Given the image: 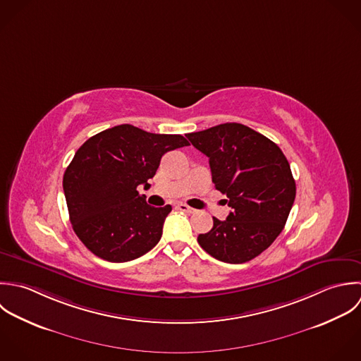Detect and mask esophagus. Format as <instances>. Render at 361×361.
<instances>
[{
    "label": "esophagus",
    "instance_id": "obj_1",
    "mask_svg": "<svg viewBox=\"0 0 361 361\" xmlns=\"http://www.w3.org/2000/svg\"><path fill=\"white\" fill-rule=\"evenodd\" d=\"M178 209H179V210H182V212H185V213H189V214H193V213L196 212L195 209H192V207H189L188 204H183V203L178 204Z\"/></svg>",
    "mask_w": 361,
    "mask_h": 361
}]
</instances>
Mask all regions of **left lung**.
Wrapping results in <instances>:
<instances>
[{
    "instance_id": "left-lung-1",
    "label": "left lung",
    "mask_w": 361,
    "mask_h": 361,
    "mask_svg": "<svg viewBox=\"0 0 361 361\" xmlns=\"http://www.w3.org/2000/svg\"><path fill=\"white\" fill-rule=\"evenodd\" d=\"M209 157L213 183L227 195V220L213 217V228L199 245L226 263H245L283 231L295 199V182L283 151L271 140L240 123H224L186 135Z\"/></svg>"
}]
</instances>
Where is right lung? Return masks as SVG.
Returning a JSON list of instances; mask_svg holds the SVG:
<instances>
[{
    "label": "right lung",
    "instance_id": "add662e5",
    "mask_svg": "<svg viewBox=\"0 0 361 361\" xmlns=\"http://www.w3.org/2000/svg\"><path fill=\"white\" fill-rule=\"evenodd\" d=\"M189 145L180 134H154L121 124L88 138L63 178L70 221L81 242L108 262L151 250L172 207H152L137 188L152 178L162 155Z\"/></svg>",
    "mask_w": 361,
    "mask_h": 361
}]
</instances>
